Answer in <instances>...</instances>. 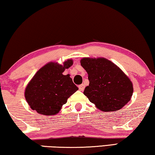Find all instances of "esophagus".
<instances>
[{"label": "esophagus", "instance_id": "34e87169", "mask_svg": "<svg viewBox=\"0 0 155 155\" xmlns=\"http://www.w3.org/2000/svg\"><path fill=\"white\" fill-rule=\"evenodd\" d=\"M84 87H85V86H84V84H82L79 85V89L80 90V91H83V90L84 89Z\"/></svg>", "mask_w": 155, "mask_h": 155}]
</instances>
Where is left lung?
Listing matches in <instances>:
<instances>
[{"mask_svg": "<svg viewBox=\"0 0 155 155\" xmlns=\"http://www.w3.org/2000/svg\"><path fill=\"white\" fill-rule=\"evenodd\" d=\"M80 61L89 81L84 94L97 109L102 111L119 110L130 101L132 83L113 62L104 58H83Z\"/></svg>", "mask_w": 155, "mask_h": 155, "instance_id": "obj_1", "label": "left lung"}]
</instances>
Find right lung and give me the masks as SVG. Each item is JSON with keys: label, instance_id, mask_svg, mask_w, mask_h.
Segmentation results:
<instances>
[{"label": "right lung", "instance_id": "1", "mask_svg": "<svg viewBox=\"0 0 155 155\" xmlns=\"http://www.w3.org/2000/svg\"><path fill=\"white\" fill-rule=\"evenodd\" d=\"M72 64L71 59L63 66L51 62L37 71L25 91L26 101L32 110L43 115H54L78 90L69 75L62 74Z\"/></svg>", "mask_w": 155, "mask_h": 155}]
</instances>
